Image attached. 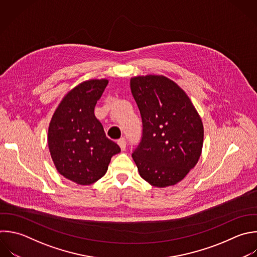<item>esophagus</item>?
I'll return each instance as SVG.
<instances>
[{
    "label": "esophagus",
    "mask_w": 257,
    "mask_h": 257,
    "mask_svg": "<svg viewBox=\"0 0 257 257\" xmlns=\"http://www.w3.org/2000/svg\"><path fill=\"white\" fill-rule=\"evenodd\" d=\"M117 144H118V146L120 147L121 151H124V150H125V148H126V142H125V140H124L123 138L119 139V140L117 141Z\"/></svg>",
    "instance_id": "34e87169"
}]
</instances>
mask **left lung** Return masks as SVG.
<instances>
[{
  "label": "left lung",
  "mask_w": 257,
  "mask_h": 257,
  "mask_svg": "<svg viewBox=\"0 0 257 257\" xmlns=\"http://www.w3.org/2000/svg\"><path fill=\"white\" fill-rule=\"evenodd\" d=\"M131 89L143 121L142 139L132 155L139 173L152 186H173L201 156V117L186 92L165 76L133 77Z\"/></svg>",
  "instance_id": "obj_1"
}]
</instances>
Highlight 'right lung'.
<instances>
[{
  "mask_svg": "<svg viewBox=\"0 0 257 257\" xmlns=\"http://www.w3.org/2000/svg\"><path fill=\"white\" fill-rule=\"evenodd\" d=\"M108 80L91 79L70 90L56 108L48 130V147L57 171L66 179L90 185L107 171L120 148L106 138L94 107Z\"/></svg>",
  "mask_w": 257,
  "mask_h": 257,
  "instance_id": "1",
  "label": "right lung"
}]
</instances>
